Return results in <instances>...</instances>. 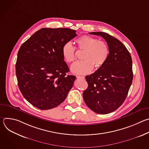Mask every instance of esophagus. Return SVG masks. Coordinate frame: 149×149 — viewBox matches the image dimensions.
Masks as SVG:
<instances>
[{
	"instance_id": "34e87169",
	"label": "esophagus",
	"mask_w": 149,
	"mask_h": 149,
	"mask_svg": "<svg viewBox=\"0 0 149 149\" xmlns=\"http://www.w3.org/2000/svg\"><path fill=\"white\" fill-rule=\"evenodd\" d=\"M77 78L78 79H85V77H83V76H77Z\"/></svg>"
}]
</instances>
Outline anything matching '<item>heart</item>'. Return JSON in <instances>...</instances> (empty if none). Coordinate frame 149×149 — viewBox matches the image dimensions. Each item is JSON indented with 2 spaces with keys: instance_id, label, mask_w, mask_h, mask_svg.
I'll return each instance as SVG.
<instances>
[{
  "instance_id": "obj_1",
  "label": "heart",
  "mask_w": 149,
  "mask_h": 149,
  "mask_svg": "<svg viewBox=\"0 0 149 149\" xmlns=\"http://www.w3.org/2000/svg\"><path fill=\"white\" fill-rule=\"evenodd\" d=\"M77 48L82 50L81 61L74 63L71 66V71L77 75H85L90 73L94 67L96 69L101 68L107 61L109 55V47L105 42L89 36L83 35L76 39ZM62 55L68 63L73 62L76 59L75 48L71 42H67L62 48Z\"/></svg>"
}]
</instances>
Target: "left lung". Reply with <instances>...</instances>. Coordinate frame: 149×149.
Returning a JSON list of instances; mask_svg holds the SVG:
<instances>
[{
	"label": "left lung",
	"mask_w": 149,
	"mask_h": 149,
	"mask_svg": "<svg viewBox=\"0 0 149 149\" xmlns=\"http://www.w3.org/2000/svg\"><path fill=\"white\" fill-rule=\"evenodd\" d=\"M90 33L105 40L110 55L101 68L86 77L88 86L83 98L94 112L109 114L119 108L128 94L133 78L132 59L123 44L113 36L102 32Z\"/></svg>",
	"instance_id": "left-lung-1"
}]
</instances>
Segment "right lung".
Instances as JSON below:
<instances>
[{"instance_id":"add662e5","label":"right lung","mask_w":149,"mask_h":149,"mask_svg":"<svg viewBox=\"0 0 149 149\" xmlns=\"http://www.w3.org/2000/svg\"><path fill=\"white\" fill-rule=\"evenodd\" d=\"M77 36L68 28H42L21 45L16 63L19 90L34 107L49 110L64 101L76 77L67 75L63 44Z\"/></svg>"}]
</instances>
